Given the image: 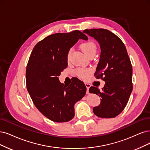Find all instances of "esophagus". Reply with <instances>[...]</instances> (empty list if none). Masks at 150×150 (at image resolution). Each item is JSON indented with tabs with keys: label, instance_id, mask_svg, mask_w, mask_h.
Masks as SVG:
<instances>
[{
	"label": "esophagus",
	"instance_id": "34e87169",
	"mask_svg": "<svg viewBox=\"0 0 150 150\" xmlns=\"http://www.w3.org/2000/svg\"><path fill=\"white\" fill-rule=\"evenodd\" d=\"M85 86H86V89H87V90H86V93H89V88H90V86H91V85L90 84V83H85Z\"/></svg>",
	"mask_w": 150,
	"mask_h": 150
}]
</instances>
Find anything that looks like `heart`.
I'll use <instances>...</instances> for the list:
<instances>
[{
	"label": "heart",
	"instance_id": "1",
	"mask_svg": "<svg viewBox=\"0 0 150 150\" xmlns=\"http://www.w3.org/2000/svg\"><path fill=\"white\" fill-rule=\"evenodd\" d=\"M80 48L87 57L91 56V55H95L97 50V47L95 43L90 41L83 42L80 45ZM71 51V50L70 49L67 53V59H70ZM76 73L81 78H85L90 74V70L88 69H79L77 70Z\"/></svg>",
	"mask_w": 150,
	"mask_h": 150
}]
</instances>
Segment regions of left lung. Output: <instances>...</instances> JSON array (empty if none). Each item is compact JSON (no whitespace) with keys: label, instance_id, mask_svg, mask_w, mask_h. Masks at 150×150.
Returning a JSON list of instances; mask_svg holds the SVG:
<instances>
[{"label":"left lung","instance_id":"obj_1","mask_svg":"<svg viewBox=\"0 0 150 150\" xmlns=\"http://www.w3.org/2000/svg\"><path fill=\"white\" fill-rule=\"evenodd\" d=\"M83 33L99 42L101 55L95 75L106 82L102 90L91 86L89 91L101 98L93 112L99 117L113 118L120 114L132 91V66L120 39L106 29L85 30Z\"/></svg>","mask_w":150,"mask_h":150}]
</instances>
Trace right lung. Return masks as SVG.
Returning a JSON list of instances; mask_svg holds the SVG:
<instances>
[{"label":"right lung","instance_id":"add662e5","mask_svg":"<svg viewBox=\"0 0 150 150\" xmlns=\"http://www.w3.org/2000/svg\"><path fill=\"white\" fill-rule=\"evenodd\" d=\"M79 39L87 40L88 37L79 30L47 36L33 48L26 66V88L33 103L56 122L73 119L75 104L86 94V88L79 79L67 87L58 78L67 67L69 51Z\"/></svg>","mask_w":150,"mask_h":150}]
</instances>
